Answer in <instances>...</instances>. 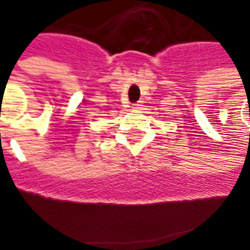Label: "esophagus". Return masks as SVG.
Returning <instances> with one entry per match:
<instances>
[{
	"label": "esophagus",
	"instance_id": "esophagus-1",
	"mask_svg": "<svg viewBox=\"0 0 250 250\" xmlns=\"http://www.w3.org/2000/svg\"><path fill=\"white\" fill-rule=\"evenodd\" d=\"M142 105H143V104H142V103H136V104H133V105H132V107H133V108H136V110H140V108H142Z\"/></svg>",
	"mask_w": 250,
	"mask_h": 250
}]
</instances>
